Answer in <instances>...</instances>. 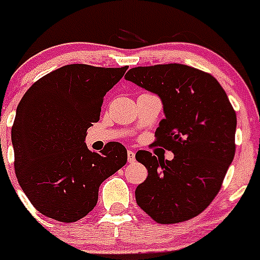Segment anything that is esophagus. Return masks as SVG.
I'll return each instance as SVG.
<instances>
[{"label":"esophagus","instance_id":"1","mask_svg":"<svg viewBox=\"0 0 260 260\" xmlns=\"http://www.w3.org/2000/svg\"><path fill=\"white\" fill-rule=\"evenodd\" d=\"M127 161L128 162H134L135 161V152L132 150L127 151Z\"/></svg>","mask_w":260,"mask_h":260}]
</instances>
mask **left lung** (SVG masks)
<instances>
[{
    "label": "left lung",
    "mask_w": 260,
    "mask_h": 260,
    "mask_svg": "<svg viewBox=\"0 0 260 260\" xmlns=\"http://www.w3.org/2000/svg\"><path fill=\"white\" fill-rule=\"evenodd\" d=\"M125 78L160 96L165 118L155 143L174 153L165 160L138 151L148 171L135 190L138 206L158 224L192 219L215 199L233 161L236 112L216 78L191 66H139Z\"/></svg>",
    "instance_id": "1"
}]
</instances>
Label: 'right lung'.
<instances>
[{
	"mask_svg": "<svg viewBox=\"0 0 260 260\" xmlns=\"http://www.w3.org/2000/svg\"><path fill=\"white\" fill-rule=\"evenodd\" d=\"M123 68L73 63L44 75L18 104L11 127L14 169L27 198L40 213L75 222L98 203L99 187L127 161L118 142L100 153L88 150L87 128L100 119L104 96Z\"/></svg>",
	"mask_w": 260,
	"mask_h": 260,
	"instance_id": "right-lung-1",
	"label": "right lung"
}]
</instances>
